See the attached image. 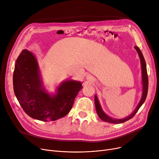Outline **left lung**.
Instances as JSON below:
<instances>
[{"instance_id": "8db88e82", "label": "left lung", "mask_w": 159, "mask_h": 159, "mask_svg": "<svg viewBox=\"0 0 159 159\" xmlns=\"http://www.w3.org/2000/svg\"><path fill=\"white\" fill-rule=\"evenodd\" d=\"M134 48L137 51L139 57L140 59V63H141V68H142V96L141 98V100L138 104L137 107H136L134 111L131 113V114L128 116L127 117L123 118V119H116V118H111L109 116H107L105 113L103 111L101 105L100 104L99 100L98 99V97L96 95L94 96V102H95V106H96V112L98 115V116L100 117L101 120H102L104 122H107L111 124H121L126 122V121L130 120L135 115L136 113L137 112L140 107L142 106V105L143 103V102H145L147 94H148V73H147V69H146V63L145 61L144 57H143L142 53L139 49L138 47H134Z\"/></svg>"}]
</instances>
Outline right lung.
Wrapping results in <instances>:
<instances>
[{
	"label": "right lung",
	"instance_id": "right-lung-1",
	"mask_svg": "<svg viewBox=\"0 0 159 159\" xmlns=\"http://www.w3.org/2000/svg\"><path fill=\"white\" fill-rule=\"evenodd\" d=\"M13 81L15 94L24 111L31 118L44 122L66 116L83 88L80 81L66 80L57 88L55 95L47 93L43 86L36 57L26 49L16 60Z\"/></svg>",
	"mask_w": 159,
	"mask_h": 159
}]
</instances>
